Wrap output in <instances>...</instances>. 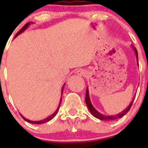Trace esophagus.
<instances>
[{
  "instance_id": "34e87169",
  "label": "esophagus",
  "mask_w": 148,
  "mask_h": 148,
  "mask_svg": "<svg viewBox=\"0 0 148 148\" xmlns=\"http://www.w3.org/2000/svg\"><path fill=\"white\" fill-rule=\"evenodd\" d=\"M76 73L78 75H80V76H84V75H86V74H87V71L83 70V69H80V70H78V71L76 72Z\"/></svg>"
}]
</instances>
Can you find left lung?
Segmentation results:
<instances>
[{
	"label": "left lung",
	"mask_w": 148,
	"mask_h": 148,
	"mask_svg": "<svg viewBox=\"0 0 148 148\" xmlns=\"http://www.w3.org/2000/svg\"><path fill=\"white\" fill-rule=\"evenodd\" d=\"M132 47H133V49H134V52H135L136 57L137 64H138V52H137V50L136 49V48L133 47V45H132ZM133 100H134V99L132 100V101L130 102V104H129V106H128L127 108L125 110H123L122 112H121V113H118V114H116V115H113V116H112V115H111V116H106V115L101 114V113H99V111H97L95 109V108H94V107L92 106V103H91V101H90V99L88 87H87V90H86L85 101H86V104H87V108H88L90 113H91V114H92L94 117L99 119H100V120H107V121H111V120H116V119H117L121 118V117H122L123 116H125V115L127 113L128 111L130 110V108H131V106H132V104H133Z\"/></svg>",
	"instance_id": "obj_1"
}]
</instances>
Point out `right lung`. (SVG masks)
I'll use <instances>...</instances> for the list:
<instances>
[{"instance_id": "right-lung-1", "label": "right lung", "mask_w": 148, "mask_h": 148, "mask_svg": "<svg viewBox=\"0 0 148 148\" xmlns=\"http://www.w3.org/2000/svg\"><path fill=\"white\" fill-rule=\"evenodd\" d=\"M31 23H32V22H29V23H26L25 25H24V27H23V28H22L21 29L20 31H19V32H18V33L16 34V35H15V37H17V36H18V35H20L21 33H22V32H23V31H25V30L27 29V28H28L30 24H31ZM64 85H65V83L64 84V86H63L62 90H61V95H62V94H63V91H64ZM62 99V98L61 97V99H60V101H59V104H58V108H57V109H56V110L55 111L54 113H53V114L51 115V116H48L47 118L44 119L40 120V121H31V120H29V119H26L25 117H24V116H22L21 114V116L22 118H23V119L25 120L26 121H27V122H29V123H32V124H36V125H40V124H44V123L47 122V121H50L51 119H53L54 118L55 116H56V115L57 114V113H58V109H59V108H60V105H61V100H62V99Z\"/></svg>"}]
</instances>
